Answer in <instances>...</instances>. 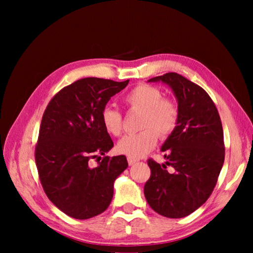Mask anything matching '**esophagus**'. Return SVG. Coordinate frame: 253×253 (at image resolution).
<instances>
[{"mask_svg":"<svg viewBox=\"0 0 253 253\" xmlns=\"http://www.w3.org/2000/svg\"><path fill=\"white\" fill-rule=\"evenodd\" d=\"M127 161H128V164H129L130 166H131V165H134L135 163H137V161H136V160H134V158H130V157H128V158H127Z\"/></svg>","mask_w":253,"mask_h":253,"instance_id":"obj_1","label":"esophagus"}]
</instances>
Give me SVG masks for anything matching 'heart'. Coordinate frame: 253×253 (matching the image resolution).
Segmentation results:
<instances>
[{
	"label": "heart",
	"mask_w": 253,
	"mask_h": 253,
	"mask_svg": "<svg viewBox=\"0 0 253 253\" xmlns=\"http://www.w3.org/2000/svg\"><path fill=\"white\" fill-rule=\"evenodd\" d=\"M126 105L130 109L142 110L140 128L137 134L124 136L117 143L116 149L122 155L139 158L155 146L158 135L166 137L177 125L178 107L169 98L163 97V92L154 85L139 84L125 96ZM102 126L108 134L119 136L123 130V116L121 111L111 106L101 110Z\"/></svg>",
	"instance_id": "1"
}]
</instances>
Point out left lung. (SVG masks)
<instances>
[{"label":"left lung","instance_id":"left-lung-1","mask_svg":"<svg viewBox=\"0 0 253 253\" xmlns=\"http://www.w3.org/2000/svg\"><path fill=\"white\" fill-rule=\"evenodd\" d=\"M148 81H162L172 89L178 121L162 146L168 162H147L151 177L144 194L156 213L179 219L198 210L213 192L224 163L223 128L215 105L200 85L176 72Z\"/></svg>","mask_w":253,"mask_h":253}]
</instances>
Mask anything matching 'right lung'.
Here are the masks:
<instances>
[{
  "label": "right lung",
  "instance_id": "1",
  "mask_svg": "<svg viewBox=\"0 0 253 253\" xmlns=\"http://www.w3.org/2000/svg\"><path fill=\"white\" fill-rule=\"evenodd\" d=\"M129 80L84 78L67 85L44 110L36 146V164L46 196L74 219L96 216L109 207L114 182L128 163L125 155L90 160L114 146L102 126L101 110ZM99 158H101L99 156Z\"/></svg>",
  "mask_w": 253,
  "mask_h": 253
}]
</instances>
